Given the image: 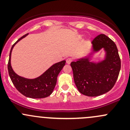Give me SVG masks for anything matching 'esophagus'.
Listing matches in <instances>:
<instances>
[{
  "label": "esophagus",
  "instance_id": "1",
  "mask_svg": "<svg viewBox=\"0 0 130 130\" xmlns=\"http://www.w3.org/2000/svg\"><path fill=\"white\" fill-rule=\"evenodd\" d=\"M72 61H73V59L71 58H68L66 60L67 63H68V64H70Z\"/></svg>",
  "mask_w": 130,
  "mask_h": 130
}]
</instances>
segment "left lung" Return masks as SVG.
Masks as SVG:
<instances>
[{
	"label": "left lung",
	"instance_id": "1",
	"mask_svg": "<svg viewBox=\"0 0 130 130\" xmlns=\"http://www.w3.org/2000/svg\"><path fill=\"white\" fill-rule=\"evenodd\" d=\"M92 44L94 52L104 48L105 59L94 63L86 57L72 61L70 65L78 91L87 96L95 97L107 92L115 86L121 69V60L115 42L105 35H98Z\"/></svg>",
	"mask_w": 130,
	"mask_h": 130
}]
</instances>
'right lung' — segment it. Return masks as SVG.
I'll use <instances>...</instances> for the list:
<instances>
[{"label":"right lung","mask_w":130,"mask_h":130,"mask_svg":"<svg viewBox=\"0 0 130 130\" xmlns=\"http://www.w3.org/2000/svg\"><path fill=\"white\" fill-rule=\"evenodd\" d=\"M28 34L24 35L17 41L10 49L8 61V72L10 78L17 90L26 97L33 99H40L49 96L54 89L59 73L65 65V60L58 62L52 65L40 77L33 79L24 78L19 76L13 70L10 64V57L13 48L21 40Z\"/></svg>","instance_id":"1"}]
</instances>
